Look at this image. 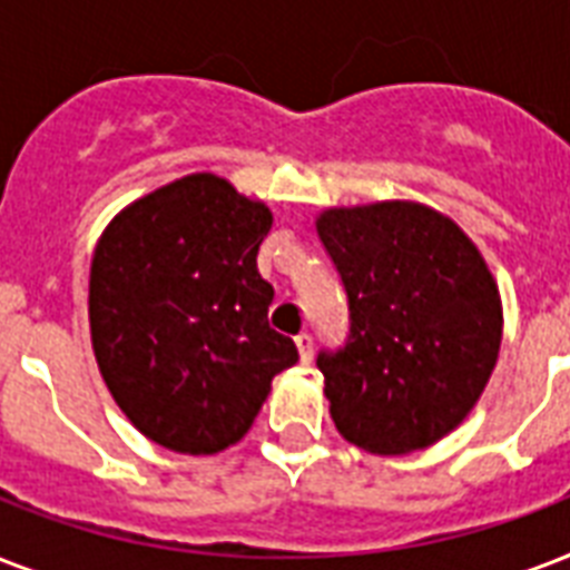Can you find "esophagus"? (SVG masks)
<instances>
[{"instance_id":"esophagus-1","label":"esophagus","mask_w":570,"mask_h":570,"mask_svg":"<svg viewBox=\"0 0 570 570\" xmlns=\"http://www.w3.org/2000/svg\"><path fill=\"white\" fill-rule=\"evenodd\" d=\"M295 346H298V357H302V364H311V361H313V337H311V334H298V337H295Z\"/></svg>"}]
</instances>
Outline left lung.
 <instances>
[{"label":"left lung","mask_w":570,"mask_h":570,"mask_svg":"<svg viewBox=\"0 0 570 570\" xmlns=\"http://www.w3.org/2000/svg\"><path fill=\"white\" fill-rule=\"evenodd\" d=\"M316 233L348 295V340L320 352L331 420L375 455L432 446L482 396L503 302L459 224L416 200L331 206Z\"/></svg>","instance_id":"1"}]
</instances>
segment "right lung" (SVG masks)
<instances>
[{
  "mask_svg": "<svg viewBox=\"0 0 570 570\" xmlns=\"http://www.w3.org/2000/svg\"><path fill=\"white\" fill-rule=\"evenodd\" d=\"M272 209L215 174H189L124 206L91 257V346L138 432L183 455L242 441L272 379L298 361L268 325L257 272Z\"/></svg>",
  "mask_w": 570,
  "mask_h": 570,
  "instance_id": "right-lung-1",
  "label": "right lung"
}]
</instances>
